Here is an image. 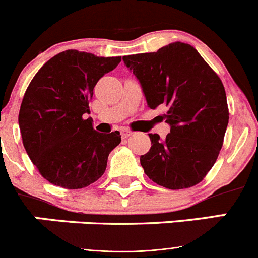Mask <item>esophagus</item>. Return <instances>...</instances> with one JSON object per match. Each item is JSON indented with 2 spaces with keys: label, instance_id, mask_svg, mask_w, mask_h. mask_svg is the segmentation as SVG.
<instances>
[{
  "label": "esophagus",
  "instance_id": "obj_1",
  "mask_svg": "<svg viewBox=\"0 0 258 258\" xmlns=\"http://www.w3.org/2000/svg\"><path fill=\"white\" fill-rule=\"evenodd\" d=\"M121 136H122V138H127V137L132 136V132L127 131V129H122V131H121Z\"/></svg>",
  "mask_w": 258,
  "mask_h": 258
}]
</instances>
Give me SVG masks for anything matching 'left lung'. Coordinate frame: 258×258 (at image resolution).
Here are the masks:
<instances>
[{
  "label": "left lung",
  "mask_w": 258,
  "mask_h": 258,
  "mask_svg": "<svg viewBox=\"0 0 258 258\" xmlns=\"http://www.w3.org/2000/svg\"><path fill=\"white\" fill-rule=\"evenodd\" d=\"M122 60L140 80L150 108L166 107L161 120L170 125L164 141L149 134L151 149L141 156L143 170L169 190L192 187L214 165L226 133L222 81L195 47L178 41Z\"/></svg>",
  "instance_id": "8db88e82"
}]
</instances>
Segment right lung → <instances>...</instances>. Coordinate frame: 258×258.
<instances>
[{"instance_id": "add662e5", "label": "right lung", "mask_w": 258, "mask_h": 258, "mask_svg": "<svg viewBox=\"0 0 258 258\" xmlns=\"http://www.w3.org/2000/svg\"><path fill=\"white\" fill-rule=\"evenodd\" d=\"M120 61V56L66 50L32 79L20 106L19 127L29 159L50 183L76 190L103 175L121 136L117 131L98 133L92 117H85L94 86Z\"/></svg>"}]
</instances>
